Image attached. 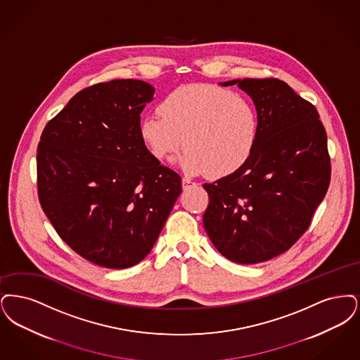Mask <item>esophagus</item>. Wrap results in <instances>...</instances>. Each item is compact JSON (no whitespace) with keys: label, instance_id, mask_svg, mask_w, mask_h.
I'll list each match as a JSON object with an SVG mask.
<instances>
[{"label":"esophagus","instance_id":"1","mask_svg":"<svg viewBox=\"0 0 360 360\" xmlns=\"http://www.w3.org/2000/svg\"><path fill=\"white\" fill-rule=\"evenodd\" d=\"M195 186H198L195 181H192L191 179H187V177H184L183 179V188L184 189H189L191 187H195Z\"/></svg>","mask_w":360,"mask_h":360}]
</instances>
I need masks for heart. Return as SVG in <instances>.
I'll return each instance as SVG.
<instances>
[{
  "label": "heart",
  "instance_id": "heart-1",
  "mask_svg": "<svg viewBox=\"0 0 360 360\" xmlns=\"http://www.w3.org/2000/svg\"><path fill=\"white\" fill-rule=\"evenodd\" d=\"M141 120L140 136L152 156L168 160L184 143L179 162L191 174L226 177L254 153L259 117L254 103L215 84H189L165 95Z\"/></svg>",
  "mask_w": 360,
  "mask_h": 360
}]
</instances>
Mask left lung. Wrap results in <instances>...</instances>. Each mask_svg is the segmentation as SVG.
I'll return each mask as SVG.
<instances>
[{"label": "left lung", "instance_id": "obj_1", "mask_svg": "<svg viewBox=\"0 0 360 360\" xmlns=\"http://www.w3.org/2000/svg\"><path fill=\"white\" fill-rule=\"evenodd\" d=\"M259 117L258 142L236 172L203 184V224L227 259L251 265L289 250L323 202L330 180L327 133L319 112L280 79H235Z\"/></svg>", "mask_w": 360, "mask_h": 360}]
</instances>
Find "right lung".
Segmentation results:
<instances>
[{
    "instance_id": "obj_1",
    "label": "right lung",
    "mask_w": 360,
    "mask_h": 360,
    "mask_svg": "<svg viewBox=\"0 0 360 360\" xmlns=\"http://www.w3.org/2000/svg\"><path fill=\"white\" fill-rule=\"evenodd\" d=\"M155 89L115 79L83 89L48 122L37 146V193L63 240L108 269L137 265L152 250L181 193L140 136Z\"/></svg>"
}]
</instances>
